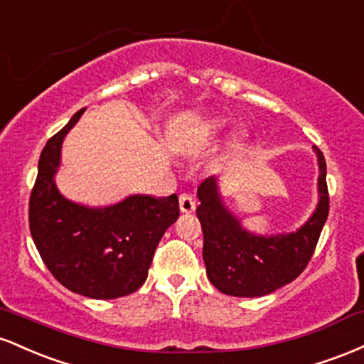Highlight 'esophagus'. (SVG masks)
I'll return each mask as SVG.
<instances>
[{
    "instance_id": "34e87169",
    "label": "esophagus",
    "mask_w": 364,
    "mask_h": 364,
    "mask_svg": "<svg viewBox=\"0 0 364 364\" xmlns=\"http://www.w3.org/2000/svg\"><path fill=\"white\" fill-rule=\"evenodd\" d=\"M179 208H181L183 214H191V212H195L196 202H195L193 195H190V193L179 195Z\"/></svg>"
}]
</instances>
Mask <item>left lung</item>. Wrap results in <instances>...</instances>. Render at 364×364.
Masks as SVG:
<instances>
[{
	"label": "left lung",
	"mask_w": 364,
	"mask_h": 364,
	"mask_svg": "<svg viewBox=\"0 0 364 364\" xmlns=\"http://www.w3.org/2000/svg\"><path fill=\"white\" fill-rule=\"evenodd\" d=\"M320 202L315 214L291 235L257 236L220 202L215 178L198 186L196 217L203 231V262L208 281L220 292L237 298H258L294 281L306 269L328 215L327 164L318 147Z\"/></svg>",
	"instance_id": "1"
}]
</instances>
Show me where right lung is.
<instances>
[{"label":"right lung","mask_w":364,"mask_h":364,"mask_svg":"<svg viewBox=\"0 0 364 364\" xmlns=\"http://www.w3.org/2000/svg\"><path fill=\"white\" fill-rule=\"evenodd\" d=\"M85 107L48 140L28 202V228L41 258L66 289L94 299L121 298L145 282L166 229L179 217L178 196L133 195L116 205L70 202L54 185L61 144Z\"/></svg>","instance_id":"right-lung-1"}]
</instances>
